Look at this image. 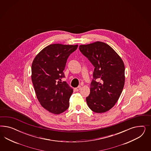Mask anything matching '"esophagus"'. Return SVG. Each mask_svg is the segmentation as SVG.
I'll return each instance as SVG.
<instances>
[{
    "instance_id": "34e87169",
    "label": "esophagus",
    "mask_w": 151,
    "mask_h": 151,
    "mask_svg": "<svg viewBox=\"0 0 151 151\" xmlns=\"http://www.w3.org/2000/svg\"><path fill=\"white\" fill-rule=\"evenodd\" d=\"M81 86H78V87L75 88L74 90H75L76 91H78L79 90H81Z\"/></svg>"
}]
</instances>
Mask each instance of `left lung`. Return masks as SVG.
<instances>
[{
	"mask_svg": "<svg viewBox=\"0 0 151 151\" xmlns=\"http://www.w3.org/2000/svg\"><path fill=\"white\" fill-rule=\"evenodd\" d=\"M79 49L95 67L87 105L96 113L107 112L114 106L123 90L124 61L110 45L101 41L81 45Z\"/></svg>",
	"mask_w": 151,
	"mask_h": 151,
	"instance_id": "obj_1",
	"label": "left lung"
}]
</instances>
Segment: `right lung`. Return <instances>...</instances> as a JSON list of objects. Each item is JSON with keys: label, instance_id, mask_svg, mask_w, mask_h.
Returning a JSON list of instances; mask_svg holds the SVG:
<instances>
[{"label": "right lung", "instance_id": "1", "mask_svg": "<svg viewBox=\"0 0 151 151\" xmlns=\"http://www.w3.org/2000/svg\"><path fill=\"white\" fill-rule=\"evenodd\" d=\"M78 45L51 44L35 57L32 65V80L37 99L42 107L54 114H60L69 108L73 89L67 82L63 71L67 59Z\"/></svg>", "mask_w": 151, "mask_h": 151}]
</instances>
